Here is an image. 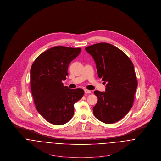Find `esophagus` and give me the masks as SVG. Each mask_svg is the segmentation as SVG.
<instances>
[{"label": "esophagus", "mask_w": 161, "mask_h": 161, "mask_svg": "<svg viewBox=\"0 0 161 161\" xmlns=\"http://www.w3.org/2000/svg\"><path fill=\"white\" fill-rule=\"evenodd\" d=\"M84 92H85V93H91V91L89 90H87V89H85Z\"/></svg>", "instance_id": "obj_1"}]
</instances>
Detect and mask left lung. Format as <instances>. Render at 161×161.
<instances>
[{
  "label": "left lung",
  "mask_w": 161,
  "mask_h": 161,
  "mask_svg": "<svg viewBox=\"0 0 161 161\" xmlns=\"http://www.w3.org/2000/svg\"><path fill=\"white\" fill-rule=\"evenodd\" d=\"M86 50L95 62L98 77L107 83L105 92L94 91L98 102L93 115L107 124L117 122L133 106L138 86L133 64L124 52L109 43H97Z\"/></svg>",
  "instance_id": "left-lung-1"
}]
</instances>
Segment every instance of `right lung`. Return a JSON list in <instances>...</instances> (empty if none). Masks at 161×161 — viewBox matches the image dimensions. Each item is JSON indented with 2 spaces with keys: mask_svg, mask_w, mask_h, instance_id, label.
<instances>
[{
  "mask_svg": "<svg viewBox=\"0 0 161 161\" xmlns=\"http://www.w3.org/2000/svg\"><path fill=\"white\" fill-rule=\"evenodd\" d=\"M81 49L54 46L40 54L30 70V87L38 113L46 121L62 125L72 118L74 103L84 95L82 89H70L62 82L70 63Z\"/></svg>",
  "mask_w": 161,
  "mask_h": 161,
  "instance_id": "add662e5",
  "label": "right lung"
}]
</instances>
